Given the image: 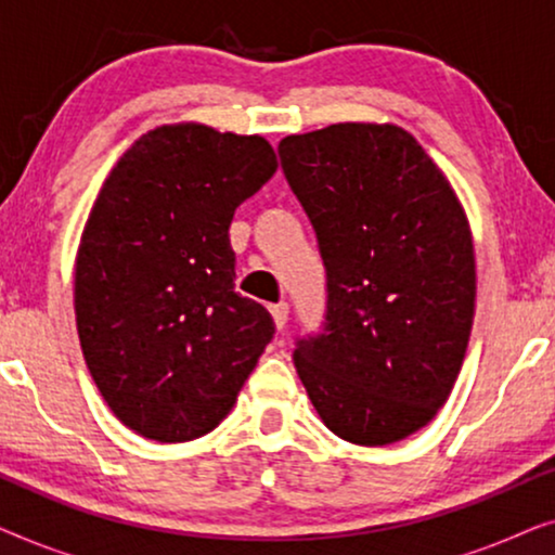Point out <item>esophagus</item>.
I'll list each match as a JSON object with an SVG mask.
<instances>
[{"mask_svg": "<svg viewBox=\"0 0 555 555\" xmlns=\"http://www.w3.org/2000/svg\"><path fill=\"white\" fill-rule=\"evenodd\" d=\"M270 313H272V321H275V328L283 331L287 323V313H291L287 302H275V306H270Z\"/></svg>", "mask_w": 555, "mask_h": 555, "instance_id": "obj_1", "label": "esophagus"}]
</instances>
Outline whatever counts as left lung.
Instances as JSON below:
<instances>
[{
  "mask_svg": "<svg viewBox=\"0 0 555 555\" xmlns=\"http://www.w3.org/2000/svg\"><path fill=\"white\" fill-rule=\"evenodd\" d=\"M283 173L313 224L325 315L295 338L315 412L353 444H391L450 397L475 315V253L450 181L399 126L287 135Z\"/></svg>",
  "mask_w": 555,
  "mask_h": 555,
  "instance_id": "1",
  "label": "left lung"
}]
</instances>
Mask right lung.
Here are the masks:
<instances>
[{"label":"right lung","instance_id":"add662e5","mask_svg":"<svg viewBox=\"0 0 555 555\" xmlns=\"http://www.w3.org/2000/svg\"><path fill=\"white\" fill-rule=\"evenodd\" d=\"M278 169L262 135L162 126L113 166L75 262L93 382L126 427L189 442L230 414L275 323L234 293V209Z\"/></svg>","mask_w":555,"mask_h":555}]
</instances>
